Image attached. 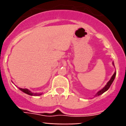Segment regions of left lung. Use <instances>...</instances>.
Returning <instances> with one entry per match:
<instances>
[{
	"mask_svg": "<svg viewBox=\"0 0 126 126\" xmlns=\"http://www.w3.org/2000/svg\"><path fill=\"white\" fill-rule=\"evenodd\" d=\"M112 64H113V65H114V63H112ZM116 75V72H115V73H114V75H112V76L110 80L109 81V82H108L107 83V84H106V86H105V87H104V88H103L102 90H99V92H98L97 93V94H95V96H99V95H101V94H103L104 93V92H105L106 91H107V90H109V89L110 86H111L112 83L113 82L114 80V79H115Z\"/></svg>",
	"mask_w": 126,
	"mask_h": 126,
	"instance_id": "8db88e82",
	"label": "left lung"
}]
</instances>
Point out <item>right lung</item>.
<instances>
[{
	"label": "right lung",
	"instance_id": "right-lung-1",
	"mask_svg": "<svg viewBox=\"0 0 126 126\" xmlns=\"http://www.w3.org/2000/svg\"><path fill=\"white\" fill-rule=\"evenodd\" d=\"M19 89L21 91H22L23 92H24L25 94H28V95H29L39 96L42 94H41V93H32V92H31L30 90H29L28 89H27V88H24V89H23V88H19Z\"/></svg>",
	"mask_w": 126,
	"mask_h": 126
}]
</instances>
